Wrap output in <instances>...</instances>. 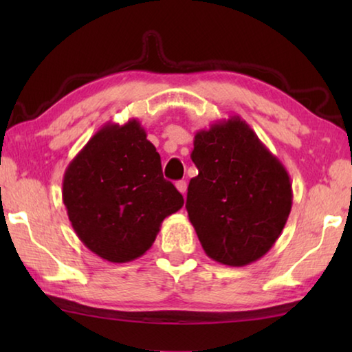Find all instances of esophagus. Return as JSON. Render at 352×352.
<instances>
[{"label":"esophagus","instance_id":"1","mask_svg":"<svg viewBox=\"0 0 352 352\" xmlns=\"http://www.w3.org/2000/svg\"><path fill=\"white\" fill-rule=\"evenodd\" d=\"M175 188H177L178 190H180V192L184 195V194H186L188 184H186V182H184V180H180V182H177V183H175Z\"/></svg>","mask_w":352,"mask_h":352}]
</instances>
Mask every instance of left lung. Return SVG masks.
Masks as SVG:
<instances>
[{
	"label": "left lung",
	"mask_w": 352,
	"mask_h": 352,
	"mask_svg": "<svg viewBox=\"0 0 352 352\" xmlns=\"http://www.w3.org/2000/svg\"><path fill=\"white\" fill-rule=\"evenodd\" d=\"M190 158L199 175L189 182L186 210L205 253L230 267L261 259L292 210L284 164L236 115L199 130Z\"/></svg>",
	"instance_id": "left-lung-1"
}]
</instances>
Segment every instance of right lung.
<instances>
[{"label":"right lung","instance_id":"add662e5","mask_svg":"<svg viewBox=\"0 0 352 352\" xmlns=\"http://www.w3.org/2000/svg\"><path fill=\"white\" fill-rule=\"evenodd\" d=\"M62 199L83 245L116 264L144 254L184 204L138 119L107 122L91 136L65 170Z\"/></svg>","mask_w":352,"mask_h":352}]
</instances>
